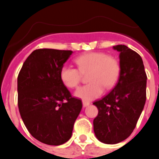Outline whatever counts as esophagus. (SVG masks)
<instances>
[{"label":"esophagus","instance_id":"esophagus-1","mask_svg":"<svg viewBox=\"0 0 159 159\" xmlns=\"http://www.w3.org/2000/svg\"><path fill=\"white\" fill-rule=\"evenodd\" d=\"M91 104V102L89 101H87V100H83V106L85 107H88Z\"/></svg>","mask_w":159,"mask_h":159}]
</instances>
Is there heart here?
<instances>
[{"label": "heart", "mask_w": 159, "mask_h": 159, "mask_svg": "<svg viewBox=\"0 0 159 159\" xmlns=\"http://www.w3.org/2000/svg\"><path fill=\"white\" fill-rule=\"evenodd\" d=\"M77 67L64 65L60 70V79L66 87L76 88L82 80L81 74H88L89 84L75 92V95L84 100L100 96L106 89H111L117 83L120 75V64L116 57L101 52H90L75 60Z\"/></svg>", "instance_id": "heart-1"}]
</instances>
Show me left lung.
<instances>
[{
  "mask_svg": "<svg viewBox=\"0 0 159 159\" xmlns=\"http://www.w3.org/2000/svg\"><path fill=\"white\" fill-rule=\"evenodd\" d=\"M120 52V75L110 93L93 102L99 113L93 121L100 142L116 144L135 128L147 99V74L139 55L126 45L114 46Z\"/></svg>",
  "mask_w": 159,
  "mask_h": 159,
  "instance_id": "left-lung-1",
  "label": "left lung"
}]
</instances>
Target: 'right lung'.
<instances>
[{"label":"right lung","mask_w":159,"mask_h":159,"mask_svg":"<svg viewBox=\"0 0 159 159\" xmlns=\"http://www.w3.org/2000/svg\"><path fill=\"white\" fill-rule=\"evenodd\" d=\"M73 52L36 49L24 63L17 77L18 107L31 134L48 145L70 139L82 101L71 93L60 79V70Z\"/></svg>","instance_id":"right-lung-1"}]
</instances>
